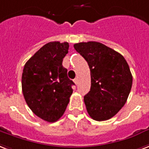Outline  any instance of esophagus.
Instances as JSON below:
<instances>
[{"mask_svg": "<svg viewBox=\"0 0 149 149\" xmlns=\"http://www.w3.org/2000/svg\"><path fill=\"white\" fill-rule=\"evenodd\" d=\"M73 81H74V83L76 84H77V83H78L77 78H76V79H74V80H73Z\"/></svg>", "mask_w": 149, "mask_h": 149, "instance_id": "1", "label": "esophagus"}]
</instances>
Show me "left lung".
I'll return each mask as SVG.
<instances>
[{"label": "left lung", "instance_id": "1", "mask_svg": "<svg viewBox=\"0 0 149 149\" xmlns=\"http://www.w3.org/2000/svg\"><path fill=\"white\" fill-rule=\"evenodd\" d=\"M73 47L91 72V89L84 97L89 116L99 122L110 119L125 105L132 88L127 61L119 53L98 42H79Z\"/></svg>", "mask_w": 149, "mask_h": 149}]
</instances>
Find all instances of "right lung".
Masks as SVG:
<instances>
[{
    "label": "right lung",
    "instance_id": "add662e5",
    "mask_svg": "<svg viewBox=\"0 0 149 149\" xmlns=\"http://www.w3.org/2000/svg\"><path fill=\"white\" fill-rule=\"evenodd\" d=\"M69 47L66 42H48L27 61L23 70L25 101L35 115L48 122L63 115L72 93L74 83L62 65Z\"/></svg>",
    "mask_w": 149,
    "mask_h": 149
}]
</instances>
